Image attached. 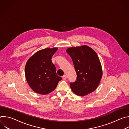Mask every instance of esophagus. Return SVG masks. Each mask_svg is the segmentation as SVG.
<instances>
[{"label":"esophagus","mask_w":129,"mask_h":129,"mask_svg":"<svg viewBox=\"0 0 129 129\" xmlns=\"http://www.w3.org/2000/svg\"><path fill=\"white\" fill-rule=\"evenodd\" d=\"M62 78L63 80H66L67 79V76L66 75H64L63 77H62Z\"/></svg>","instance_id":"1"}]
</instances>
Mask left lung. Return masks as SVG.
Returning a JSON list of instances; mask_svg holds the SVG:
<instances>
[{
  "instance_id": "left-lung-1",
  "label": "left lung",
  "mask_w": 129,
  "mask_h": 129,
  "mask_svg": "<svg viewBox=\"0 0 129 129\" xmlns=\"http://www.w3.org/2000/svg\"><path fill=\"white\" fill-rule=\"evenodd\" d=\"M66 52L71 58L77 76L76 81L70 83L71 90L79 96L92 92L99 85L103 73L98 54L86 45L70 47Z\"/></svg>"
}]
</instances>
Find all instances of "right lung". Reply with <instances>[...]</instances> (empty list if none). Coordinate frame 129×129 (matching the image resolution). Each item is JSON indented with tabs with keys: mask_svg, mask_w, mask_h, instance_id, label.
<instances>
[{
	"mask_svg": "<svg viewBox=\"0 0 129 129\" xmlns=\"http://www.w3.org/2000/svg\"><path fill=\"white\" fill-rule=\"evenodd\" d=\"M57 48H45L36 52L27 61L25 75L27 83L36 93L47 94L57 87L61 77L51 61Z\"/></svg>",
	"mask_w": 129,
	"mask_h": 129,
	"instance_id": "1",
	"label": "right lung"
}]
</instances>
